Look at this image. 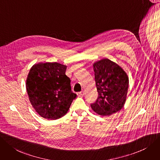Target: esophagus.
Here are the masks:
<instances>
[{
	"label": "esophagus",
	"instance_id": "obj_1",
	"mask_svg": "<svg viewBox=\"0 0 160 160\" xmlns=\"http://www.w3.org/2000/svg\"><path fill=\"white\" fill-rule=\"evenodd\" d=\"M84 94L85 93H84L83 91H81V92H79L77 93V94H78V96H79V97H81V96H83Z\"/></svg>",
	"mask_w": 160,
	"mask_h": 160
}]
</instances>
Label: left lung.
Here are the masks:
<instances>
[{
	"label": "left lung",
	"instance_id": "obj_1",
	"mask_svg": "<svg viewBox=\"0 0 160 160\" xmlns=\"http://www.w3.org/2000/svg\"><path fill=\"white\" fill-rule=\"evenodd\" d=\"M98 97L91 105L102 116H110L123 108L129 87V78L117 63L103 58L93 63Z\"/></svg>",
	"mask_w": 160,
	"mask_h": 160
}]
</instances>
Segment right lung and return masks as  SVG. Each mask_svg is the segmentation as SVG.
<instances>
[{
	"label": "right lung",
	"mask_w": 160,
	"mask_h": 160,
	"mask_svg": "<svg viewBox=\"0 0 160 160\" xmlns=\"http://www.w3.org/2000/svg\"><path fill=\"white\" fill-rule=\"evenodd\" d=\"M67 66L39 62L32 66L26 79L30 103L42 118L55 120L67 113L76 94L72 92Z\"/></svg>",
	"instance_id": "right-lung-1"
}]
</instances>
